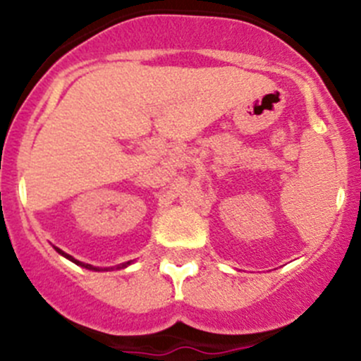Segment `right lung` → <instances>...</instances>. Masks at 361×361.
Returning a JSON list of instances; mask_svg holds the SVG:
<instances>
[{
    "mask_svg": "<svg viewBox=\"0 0 361 361\" xmlns=\"http://www.w3.org/2000/svg\"><path fill=\"white\" fill-rule=\"evenodd\" d=\"M56 250L59 251V253L63 255V257H66V258H69V260H71V262H75L76 265H82V267H85V269H92V271H99V269H97V267H92V265H89V264H83V262H78V260H75V258H73L71 255H66V253H64V251H61L59 248H56ZM129 264H130V262H126V264H122V265H116V269H123V267H127V265H129Z\"/></svg>",
    "mask_w": 361,
    "mask_h": 361,
    "instance_id": "1",
    "label": "right lung"
}]
</instances>
